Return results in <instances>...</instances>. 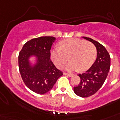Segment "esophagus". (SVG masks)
<instances>
[{"label":"esophagus","instance_id":"34e87169","mask_svg":"<svg viewBox=\"0 0 120 120\" xmlns=\"http://www.w3.org/2000/svg\"><path fill=\"white\" fill-rule=\"evenodd\" d=\"M64 75H66V76H68V77H71V74H70V73H65L64 72Z\"/></svg>","mask_w":120,"mask_h":120}]
</instances>
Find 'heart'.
Wrapping results in <instances>:
<instances>
[{"mask_svg": "<svg viewBox=\"0 0 120 120\" xmlns=\"http://www.w3.org/2000/svg\"><path fill=\"white\" fill-rule=\"evenodd\" d=\"M60 48L51 50V58L58 68L62 67L68 60L65 69L71 71L79 69L85 71L91 67L97 56V49L93 43L78 38H67L59 43Z\"/></svg>", "mask_w": 120, "mask_h": 120, "instance_id": "heart-1", "label": "heart"}]
</instances>
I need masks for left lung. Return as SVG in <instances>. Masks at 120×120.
I'll return each instance as SVG.
<instances>
[{
	"mask_svg": "<svg viewBox=\"0 0 120 120\" xmlns=\"http://www.w3.org/2000/svg\"><path fill=\"white\" fill-rule=\"evenodd\" d=\"M84 39L93 43L97 49V59L85 73L78 75L80 82L73 87L77 95L82 98L90 97L95 94L104 83L110 68V54L101 43L90 38L83 37Z\"/></svg>",
	"mask_w": 120,
	"mask_h": 120,
	"instance_id": "8db88e82",
	"label": "left lung"
}]
</instances>
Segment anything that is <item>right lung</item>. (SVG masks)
Segmentation results:
<instances>
[{
	"instance_id": "obj_1",
	"label": "right lung",
	"mask_w": 120,
	"mask_h": 120,
	"mask_svg": "<svg viewBox=\"0 0 120 120\" xmlns=\"http://www.w3.org/2000/svg\"><path fill=\"white\" fill-rule=\"evenodd\" d=\"M56 38L40 37L23 45L19 55V67L22 79L29 89L38 94H45L52 89L63 75L51 61L50 49ZM34 58V61L30 59Z\"/></svg>"
}]
</instances>
